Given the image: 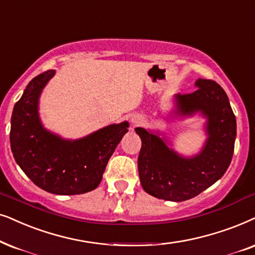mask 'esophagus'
<instances>
[{
    "label": "esophagus",
    "instance_id": "1",
    "mask_svg": "<svg viewBox=\"0 0 255 255\" xmlns=\"http://www.w3.org/2000/svg\"><path fill=\"white\" fill-rule=\"evenodd\" d=\"M143 122H144V117L140 115H134L131 117V124L133 125V127H138V125H140Z\"/></svg>",
    "mask_w": 255,
    "mask_h": 255
}]
</instances>
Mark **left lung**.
I'll return each instance as SVG.
<instances>
[{"label":"left lung","mask_w":255,"mask_h":255,"mask_svg":"<svg viewBox=\"0 0 255 255\" xmlns=\"http://www.w3.org/2000/svg\"><path fill=\"white\" fill-rule=\"evenodd\" d=\"M197 89L173 97L171 118L204 117L207 138L199 153L184 157L159 131L135 128L141 139L138 172L145 192L158 199L184 201L219 180L229 168L237 137V121L224 89L210 79H197Z\"/></svg>","instance_id":"obj_1"}]
</instances>
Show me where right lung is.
Here are the masks:
<instances>
[{"label": "right lung", "instance_id": "obj_1", "mask_svg": "<svg viewBox=\"0 0 255 255\" xmlns=\"http://www.w3.org/2000/svg\"><path fill=\"white\" fill-rule=\"evenodd\" d=\"M55 70L32 78L11 115L10 146L18 166L49 193L74 196L90 192L103 178L107 164L128 122L111 124L79 139H65L43 127L39 97Z\"/></svg>", "mask_w": 255, "mask_h": 255}]
</instances>
